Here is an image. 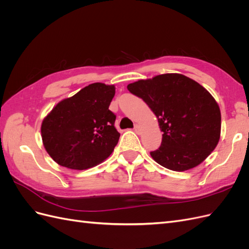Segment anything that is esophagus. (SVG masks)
Returning <instances> with one entry per match:
<instances>
[{"instance_id":"34e87169","label":"esophagus","mask_w":249,"mask_h":249,"mask_svg":"<svg viewBox=\"0 0 249 249\" xmlns=\"http://www.w3.org/2000/svg\"><path fill=\"white\" fill-rule=\"evenodd\" d=\"M134 130H135V132H136L137 134H139L140 133V125L139 124H135L134 125Z\"/></svg>"}]
</instances>
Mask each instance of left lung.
Here are the masks:
<instances>
[{
	"mask_svg": "<svg viewBox=\"0 0 249 249\" xmlns=\"http://www.w3.org/2000/svg\"><path fill=\"white\" fill-rule=\"evenodd\" d=\"M127 89L144 101L158 118L162 143L150 152L158 164L185 171L213 152L220 138V109L197 82L179 73H165L131 83Z\"/></svg>",
	"mask_w": 249,
	"mask_h": 249,
	"instance_id": "1",
	"label": "left lung"
}]
</instances>
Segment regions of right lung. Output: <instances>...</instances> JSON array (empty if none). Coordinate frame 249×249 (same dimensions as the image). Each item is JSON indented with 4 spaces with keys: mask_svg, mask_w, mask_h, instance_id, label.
<instances>
[{
    "mask_svg": "<svg viewBox=\"0 0 249 249\" xmlns=\"http://www.w3.org/2000/svg\"><path fill=\"white\" fill-rule=\"evenodd\" d=\"M115 87L93 83L57 104L41 124L44 148L63 167L84 170L112 154L120 134L109 110Z\"/></svg>",
    "mask_w": 249,
    "mask_h": 249,
    "instance_id": "add662e5",
    "label": "right lung"
}]
</instances>
